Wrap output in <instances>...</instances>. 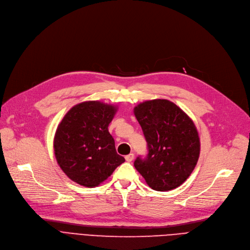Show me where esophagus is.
Masks as SVG:
<instances>
[{"instance_id":"34e87169","label":"esophagus","mask_w":250,"mask_h":250,"mask_svg":"<svg viewBox=\"0 0 250 250\" xmlns=\"http://www.w3.org/2000/svg\"><path fill=\"white\" fill-rule=\"evenodd\" d=\"M125 159H126V161H128V163H131V161L134 159V154L133 153H130V154L126 155Z\"/></svg>"}]
</instances>
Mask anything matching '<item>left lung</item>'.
<instances>
[{
    "mask_svg": "<svg viewBox=\"0 0 250 250\" xmlns=\"http://www.w3.org/2000/svg\"><path fill=\"white\" fill-rule=\"evenodd\" d=\"M147 142L148 154L134 167L152 189L180 187L193 172L200 155V138L192 119L172 102L156 99L134 108Z\"/></svg>",
    "mask_w": 250,
    "mask_h": 250,
    "instance_id": "1",
    "label": "left lung"
}]
</instances>
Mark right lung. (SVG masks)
Segmentation results:
<instances>
[{
	"label": "right lung",
	"mask_w": 250,
	"mask_h": 250,
	"mask_svg": "<svg viewBox=\"0 0 250 250\" xmlns=\"http://www.w3.org/2000/svg\"><path fill=\"white\" fill-rule=\"evenodd\" d=\"M117 108L99 101L73 106L57 126L53 147L58 166L72 181L94 188L125 161L115 148L108 126Z\"/></svg>",
	"instance_id": "obj_1"
}]
</instances>
